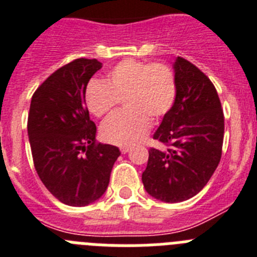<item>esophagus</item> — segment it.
<instances>
[{
	"label": "esophagus",
	"mask_w": 257,
	"mask_h": 257,
	"mask_svg": "<svg viewBox=\"0 0 257 257\" xmlns=\"http://www.w3.org/2000/svg\"><path fill=\"white\" fill-rule=\"evenodd\" d=\"M120 151H121V154H126V153H129V151H131V147L122 146V147H120Z\"/></svg>",
	"instance_id": "1"
}]
</instances>
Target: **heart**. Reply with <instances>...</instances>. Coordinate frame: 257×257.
<instances>
[{"mask_svg":"<svg viewBox=\"0 0 257 257\" xmlns=\"http://www.w3.org/2000/svg\"><path fill=\"white\" fill-rule=\"evenodd\" d=\"M176 93L175 73L168 66L125 59L108 72L106 82H89L85 102L89 111L101 117L122 99L126 110L110 116L102 124L101 137L108 144L133 146L147 135L151 119L160 120L171 111Z\"/></svg>","mask_w":257,"mask_h":257,"instance_id":"b5f03b06","label":"heart"}]
</instances>
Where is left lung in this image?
<instances>
[{
  "mask_svg": "<svg viewBox=\"0 0 257 257\" xmlns=\"http://www.w3.org/2000/svg\"><path fill=\"white\" fill-rule=\"evenodd\" d=\"M173 68L175 104L154 133L167 149L151 147L142 173L147 193L167 203L190 199L206 186L221 159L224 142V112L211 80L181 57Z\"/></svg>",
  "mask_w": 257,
  "mask_h": 257,
  "instance_id": "left-lung-1",
  "label": "left lung"
}]
</instances>
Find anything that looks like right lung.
Returning <instances> with one entry per match:
<instances>
[{"mask_svg":"<svg viewBox=\"0 0 257 257\" xmlns=\"http://www.w3.org/2000/svg\"><path fill=\"white\" fill-rule=\"evenodd\" d=\"M102 63L79 58L37 88L28 113V137L40 180L59 202L84 207L106 191L120 151L95 142L85 90Z\"/></svg>","mask_w":257,"mask_h":257,"instance_id":"right-lung-1","label":"right lung"}]
</instances>
